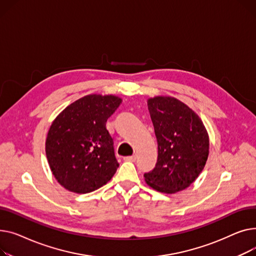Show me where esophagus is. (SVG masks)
Wrapping results in <instances>:
<instances>
[{
  "label": "esophagus",
  "mask_w": 256,
  "mask_h": 256,
  "mask_svg": "<svg viewBox=\"0 0 256 256\" xmlns=\"http://www.w3.org/2000/svg\"><path fill=\"white\" fill-rule=\"evenodd\" d=\"M124 160L126 161H131V162H134L135 160H136V156L135 155H132V156H128V157H125Z\"/></svg>",
  "instance_id": "obj_1"
}]
</instances>
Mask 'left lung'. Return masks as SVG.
Here are the masks:
<instances>
[{
  "instance_id": "obj_1",
  "label": "left lung",
  "mask_w": 256,
  "mask_h": 256,
  "mask_svg": "<svg viewBox=\"0 0 256 256\" xmlns=\"http://www.w3.org/2000/svg\"><path fill=\"white\" fill-rule=\"evenodd\" d=\"M158 144L156 166L144 174L156 191L172 194L188 188L202 172L208 156V134L188 105L170 96L148 99Z\"/></svg>"
}]
</instances>
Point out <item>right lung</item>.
I'll list each match as a JSON object with an SVG mask.
<instances>
[{
  "instance_id": "obj_1",
  "label": "right lung",
  "mask_w": 256,
  "mask_h": 256,
  "mask_svg": "<svg viewBox=\"0 0 256 256\" xmlns=\"http://www.w3.org/2000/svg\"><path fill=\"white\" fill-rule=\"evenodd\" d=\"M122 99L114 95H86L54 120L45 153L52 174L65 189L78 194L106 184L118 168L108 118Z\"/></svg>"
}]
</instances>
